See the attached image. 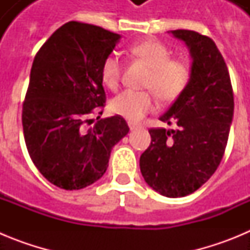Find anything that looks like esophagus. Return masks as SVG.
<instances>
[{"mask_svg":"<svg viewBox=\"0 0 250 250\" xmlns=\"http://www.w3.org/2000/svg\"><path fill=\"white\" fill-rule=\"evenodd\" d=\"M129 127H130V130H138V129H140L141 126L140 125H138V124L129 121Z\"/></svg>","mask_w":250,"mask_h":250,"instance_id":"1","label":"esophagus"}]
</instances>
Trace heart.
Segmentation results:
<instances>
[{
	"instance_id": "heart-1",
	"label": "heart",
	"mask_w": 250,
	"mask_h": 250,
	"mask_svg": "<svg viewBox=\"0 0 250 250\" xmlns=\"http://www.w3.org/2000/svg\"><path fill=\"white\" fill-rule=\"evenodd\" d=\"M131 52L150 67L144 86L145 91L125 90L112 99L110 109L131 121H140L155 110L156 98L163 101L178 99L190 81L191 68L188 61L171 56V51L159 41H141L131 45ZM123 74V61L118 52H111L101 65V79L105 86L115 91L119 89Z\"/></svg>"
}]
</instances>
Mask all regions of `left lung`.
Listing matches in <instances>:
<instances>
[{
  "label": "left lung",
  "mask_w": 250,
  "mask_h": 250,
  "mask_svg": "<svg viewBox=\"0 0 250 250\" xmlns=\"http://www.w3.org/2000/svg\"><path fill=\"white\" fill-rule=\"evenodd\" d=\"M171 34L183 40L193 57L190 81L160 116L176 130L151 127V143L140 156L147 185L169 198L198 190L219 167L234 112L230 75L210 37L190 30Z\"/></svg>",
  "instance_id": "left-lung-1"
}]
</instances>
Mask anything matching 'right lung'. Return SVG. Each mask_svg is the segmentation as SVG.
<instances>
[{
  "mask_svg": "<svg viewBox=\"0 0 250 250\" xmlns=\"http://www.w3.org/2000/svg\"><path fill=\"white\" fill-rule=\"evenodd\" d=\"M119 39L100 26L70 21L34 59L22 104L23 136L35 167L61 189H83L99 180L112 146L129 132L120 115L87 127L90 115H103L101 65Z\"/></svg>",
  "mask_w": 250,
  "mask_h": 250,
  "instance_id": "1",
  "label": "right lung"
}]
</instances>
